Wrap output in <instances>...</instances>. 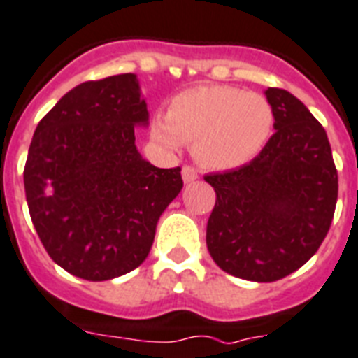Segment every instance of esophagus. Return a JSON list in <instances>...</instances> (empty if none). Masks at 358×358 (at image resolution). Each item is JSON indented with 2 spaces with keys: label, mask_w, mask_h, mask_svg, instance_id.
Wrapping results in <instances>:
<instances>
[{
  "label": "esophagus",
  "mask_w": 358,
  "mask_h": 358,
  "mask_svg": "<svg viewBox=\"0 0 358 358\" xmlns=\"http://www.w3.org/2000/svg\"><path fill=\"white\" fill-rule=\"evenodd\" d=\"M182 178H184L185 184H191V182H194V180L199 178V173H196V169L191 167V165H184V167H182Z\"/></svg>",
  "instance_id": "obj_1"
}]
</instances>
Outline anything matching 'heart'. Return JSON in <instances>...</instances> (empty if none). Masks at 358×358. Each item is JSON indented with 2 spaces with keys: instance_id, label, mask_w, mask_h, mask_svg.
Masks as SVG:
<instances>
[{
  "instance_id": "1",
  "label": "heart",
  "mask_w": 358,
  "mask_h": 358,
  "mask_svg": "<svg viewBox=\"0 0 358 358\" xmlns=\"http://www.w3.org/2000/svg\"><path fill=\"white\" fill-rule=\"evenodd\" d=\"M274 129V110L263 95L234 86H199L171 101L152 121V138L167 149L193 143L194 158L215 171L248 164Z\"/></svg>"
}]
</instances>
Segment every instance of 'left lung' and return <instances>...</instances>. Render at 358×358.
Wrapping results in <instances>:
<instances>
[{
  "instance_id": "1",
  "label": "left lung",
  "mask_w": 358,
  "mask_h": 358,
  "mask_svg": "<svg viewBox=\"0 0 358 358\" xmlns=\"http://www.w3.org/2000/svg\"><path fill=\"white\" fill-rule=\"evenodd\" d=\"M275 134L239 169L204 176L217 193L206 243L241 280L270 283L303 266L329 231L338 196L324 127L287 90L264 92Z\"/></svg>"
}]
</instances>
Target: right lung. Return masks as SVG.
Here are the masks:
<instances>
[{"mask_svg": "<svg viewBox=\"0 0 358 358\" xmlns=\"http://www.w3.org/2000/svg\"><path fill=\"white\" fill-rule=\"evenodd\" d=\"M147 121L138 78L123 73L78 84L38 123L25 196L43 248L69 274L106 281L138 268L184 187L180 167L141 158L134 129Z\"/></svg>", "mask_w": 358, "mask_h": 358, "instance_id": "right-lung-1", "label": "right lung"}]
</instances>
